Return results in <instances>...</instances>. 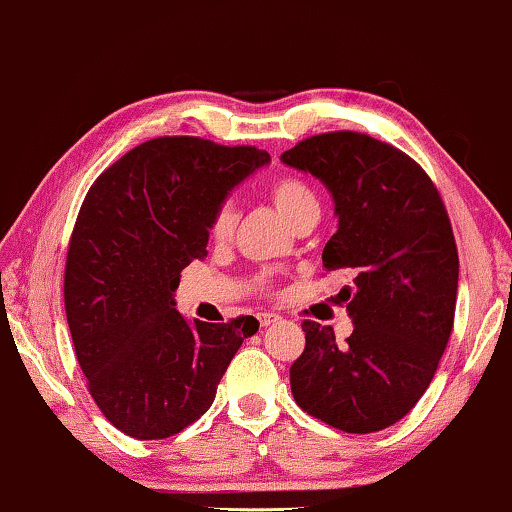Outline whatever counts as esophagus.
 I'll use <instances>...</instances> for the list:
<instances>
[{"instance_id": "esophagus-1", "label": "esophagus", "mask_w": 512, "mask_h": 512, "mask_svg": "<svg viewBox=\"0 0 512 512\" xmlns=\"http://www.w3.org/2000/svg\"><path fill=\"white\" fill-rule=\"evenodd\" d=\"M278 315H276V312H262V315H259V324H262L264 326V329H266V326H271V324H276L278 322Z\"/></svg>"}]
</instances>
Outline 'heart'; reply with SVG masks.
<instances>
[{
	"instance_id": "1",
	"label": "heart",
	"mask_w": 512,
	"mask_h": 512,
	"mask_svg": "<svg viewBox=\"0 0 512 512\" xmlns=\"http://www.w3.org/2000/svg\"><path fill=\"white\" fill-rule=\"evenodd\" d=\"M271 202L289 225L296 220L308 216V213L319 211V202L315 190L299 177H280L269 186ZM236 225V209L232 200H225L213 213L211 220V236L216 241H225L232 234Z\"/></svg>"
}]
</instances>
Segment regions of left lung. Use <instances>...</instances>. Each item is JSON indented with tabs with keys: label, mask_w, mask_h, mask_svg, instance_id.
Here are the masks:
<instances>
[{
	"label": "left lung",
	"mask_w": 512,
	"mask_h": 512,
	"mask_svg": "<svg viewBox=\"0 0 512 512\" xmlns=\"http://www.w3.org/2000/svg\"><path fill=\"white\" fill-rule=\"evenodd\" d=\"M280 160L331 193L338 230L324 271L354 282L338 294L354 324L345 345L331 326L303 322L294 400L342 432H379L421 400L451 338L460 273L451 220L421 165L370 135H315Z\"/></svg>",
	"instance_id": "8db88e82"
}]
</instances>
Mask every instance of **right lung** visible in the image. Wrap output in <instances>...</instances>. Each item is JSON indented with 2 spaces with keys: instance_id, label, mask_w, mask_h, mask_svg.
<instances>
[{
  "instance_id": "right-lung-1",
  "label": "right lung",
  "mask_w": 512,
  "mask_h": 512,
  "mask_svg": "<svg viewBox=\"0 0 512 512\" xmlns=\"http://www.w3.org/2000/svg\"><path fill=\"white\" fill-rule=\"evenodd\" d=\"M271 156L202 137H156L94 181L68 243L64 303L73 347L103 416L128 437L195 423L255 317L188 322L179 276L207 257L213 213Z\"/></svg>"
}]
</instances>
